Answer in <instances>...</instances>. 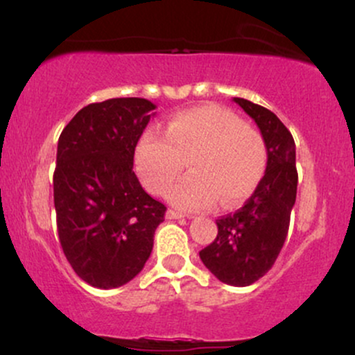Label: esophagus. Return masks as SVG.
Masks as SVG:
<instances>
[{"label": "esophagus", "instance_id": "obj_1", "mask_svg": "<svg viewBox=\"0 0 355 355\" xmlns=\"http://www.w3.org/2000/svg\"><path fill=\"white\" fill-rule=\"evenodd\" d=\"M183 217H185V215H183L182 211H177V210L166 211V218H170V220H177V218H183Z\"/></svg>", "mask_w": 355, "mask_h": 355}]
</instances>
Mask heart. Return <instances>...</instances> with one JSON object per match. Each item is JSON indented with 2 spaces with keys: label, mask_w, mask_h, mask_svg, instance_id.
I'll return each instance as SVG.
<instances>
[{
  "label": "heart",
  "mask_w": 355,
  "mask_h": 355,
  "mask_svg": "<svg viewBox=\"0 0 355 355\" xmlns=\"http://www.w3.org/2000/svg\"><path fill=\"white\" fill-rule=\"evenodd\" d=\"M187 162L191 173L170 191L173 205L197 211L220 200L232 209L259 187L267 150L257 130L215 105L175 113L165 126V137L146 130L135 146V170L155 195L168 191Z\"/></svg>",
  "instance_id": "b5f03b06"
}]
</instances>
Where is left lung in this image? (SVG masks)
I'll list each match as a JSON object with an SVG mask.
<instances>
[{"instance_id": "8db88e82", "label": "left lung", "mask_w": 355, "mask_h": 355, "mask_svg": "<svg viewBox=\"0 0 355 355\" xmlns=\"http://www.w3.org/2000/svg\"><path fill=\"white\" fill-rule=\"evenodd\" d=\"M255 120L267 148V168L242 209L217 220L218 234L200 259L220 282L245 287L270 270L282 250L297 195L295 141L270 110L234 98Z\"/></svg>"}]
</instances>
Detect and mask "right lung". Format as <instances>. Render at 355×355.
<instances>
[{
	"instance_id": "add662e5",
	"label": "right lung",
	"mask_w": 355,
	"mask_h": 355,
	"mask_svg": "<svg viewBox=\"0 0 355 355\" xmlns=\"http://www.w3.org/2000/svg\"><path fill=\"white\" fill-rule=\"evenodd\" d=\"M157 108L145 98H112L81 108L63 128L53 173L56 229L81 280L116 288L137 277L166 207L141 189L135 146Z\"/></svg>"
}]
</instances>
